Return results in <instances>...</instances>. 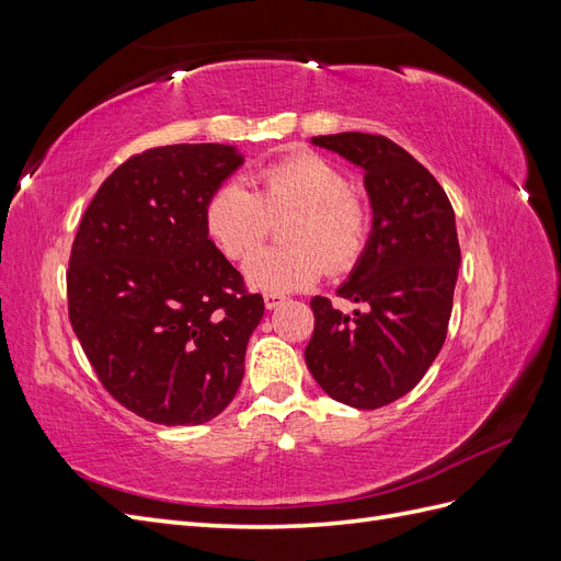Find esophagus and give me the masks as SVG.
Returning a JSON list of instances; mask_svg holds the SVG:
<instances>
[{
  "label": "esophagus",
  "instance_id": "obj_1",
  "mask_svg": "<svg viewBox=\"0 0 561 561\" xmlns=\"http://www.w3.org/2000/svg\"><path fill=\"white\" fill-rule=\"evenodd\" d=\"M283 301H285V299H283L280 295H264V307H266L268 311H274V309H278Z\"/></svg>",
  "mask_w": 561,
  "mask_h": 561
}]
</instances>
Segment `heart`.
I'll return each mask as SVG.
<instances>
[{"instance_id":"b5f03b06","label":"heart","mask_w":561,"mask_h":561,"mask_svg":"<svg viewBox=\"0 0 561 561\" xmlns=\"http://www.w3.org/2000/svg\"><path fill=\"white\" fill-rule=\"evenodd\" d=\"M348 178L318 154H295L257 173L254 192L231 178L206 203V229L227 257H245L262 243L271 219L287 213L283 241L287 245L257 250L243 264L252 290L287 295L307 290L330 274H344L367 243L369 213L348 192Z\"/></svg>"}]
</instances>
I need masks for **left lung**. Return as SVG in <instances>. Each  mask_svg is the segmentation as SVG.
Returning a JSON list of instances; mask_svg holds the SVG:
<instances>
[{"mask_svg": "<svg viewBox=\"0 0 561 561\" xmlns=\"http://www.w3.org/2000/svg\"><path fill=\"white\" fill-rule=\"evenodd\" d=\"M365 173L371 229L336 295L365 311L313 297L304 358L318 386L355 410H379L423 379L445 344L461 266L454 208L410 151L369 133L311 138Z\"/></svg>", "mask_w": 561, "mask_h": 561, "instance_id": "1", "label": "left lung"}]
</instances>
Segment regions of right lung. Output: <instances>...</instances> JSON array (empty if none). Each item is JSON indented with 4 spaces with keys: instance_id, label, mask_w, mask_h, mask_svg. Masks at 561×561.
Masks as SVG:
<instances>
[{
    "instance_id": "1",
    "label": "right lung",
    "mask_w": 561,
    "mask_h": 561,
    "mask_svg": "<svg viewBox=\"0 0 561 561\" xmlns=\"http://www.w3.org/2000/svg\"><path fill=\"white\" fill-rule=\"evenodd\" d=\"M245 163L233 145H168L103 182L72 245L70 320L112 398L161 426L233 400L262 295L208 239L206 203Z\"/></svg>"
}]
</instances>
